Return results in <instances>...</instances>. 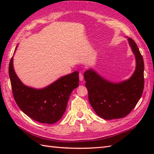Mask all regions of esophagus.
<instances>
[{"label": "esophagus", "instance_id": "esophagus-1", "mask_svg": "<svg viewBox=\"0 0 154 154\" xmlns=\"http://www.w3.org/2000/svg\"><path fill=\"white\" fill-rule=\"evenodd\" d=\"M79 80L80 81H83V75L82 73H79Z\"/></svg>", "mask_w": 154, "mask_h": 154}]
</instances>
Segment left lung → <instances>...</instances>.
<instances>
[{
    "mask_svg": "<svg viewBox=\"0 0 154 154\" xmlns=\"http://www.w3.org/2000/svg\"><path fill=\"white\" fill-rule=\"evenodd\" d=\"M128 41L136 60L135 71L128 79L111 82L91 68L84 73L91 105L98 116L105 120L127 116L136 106L143 93V57L136 42L130 38H128Z\"/></svg>",
    "mask_w": 154,
    "mask_h": 154,
    "instance_id": "8db88e82",
    "label": "left lung"
}]
</instances>
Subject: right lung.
Returning a JSON list of instances; mask_svg holds the SVG:
<instances>
[{
  "label": "right lung",
  "mask_w": 154,
  "mask_h": 154,
  "mask_svg": "<svg viewBox=\"0 0 154 154\" xmlns=\"http://www.w3.org/2000/svg\"><path fill=\"white\" fill-rule=\"evenodd\" d=\"M8 73L13 96L18 107L31 119L44 124H54L61 119L72 91L79 86L78 71L61 77L42 89L25 85L16 74L13 57Z\"/></svg>",
  "instance_id": "right-lung-1"
}]
</instances>
